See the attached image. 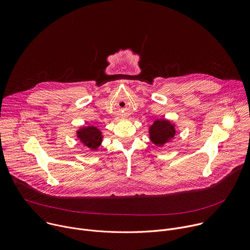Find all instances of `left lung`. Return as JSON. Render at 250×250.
<instances>
[{
  "instance_id": "obj_1",
  "label": "left lung",
  "mask_w": 250,
  "mask_h": 250,
  "mask_svg": "<svg viewBox=\"0 0 250 250\" xmlns=\"http://www.w3.org/2000/svg\"><path fill=\"white\" fill-rule=\"evenodd\" d=\"M175 135L174 126L167 120L158 119L149 127V139L157 145L162 146Z\"/></svg>"
}]
</instances>
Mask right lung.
<instances>
[{"instance_id":"right-lung-1","label":"right lung","mask_w":250,"mask_h":250,"mask_svg":"<svg viewBox=\"0 0 250 250\" xmlns=\"http://www.w3.org/2000/svg\"><path fill=\"white\" fill-rule=\"evenodd\" d=\"M77 135L80 141L84 146H86L91 149H96L99 146H101L103 141L102 132L94 126H87V127L81 128L77 132Z\"/></svg>"}]
</instances>
